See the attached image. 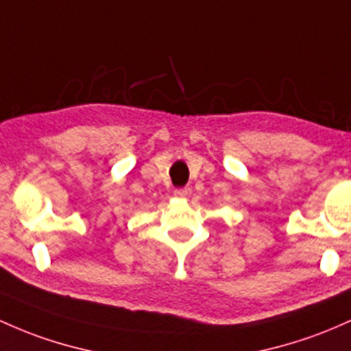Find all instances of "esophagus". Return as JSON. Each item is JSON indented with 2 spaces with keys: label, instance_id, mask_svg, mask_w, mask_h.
Here are the masks:
<instances>
[{
  "label": "esophagus",
  "instance_id": "1",
  "mask_svg": "<svg viewBox=\"0 0 351 351\" xmlns=\"http://www.w3.org/2000/svg\"><path fill=\"white\" fill-rule=\"evenodd\" d=\"M190 193H191L190 188H180V190L175 191V196H176V198H188Z\"/></svg>",
  "mask_w": 351,
  "mask_h": 351
}]
</instances>
